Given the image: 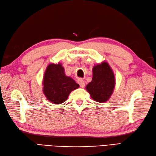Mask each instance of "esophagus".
Here are the masks:
<instances>
[{
    "label": "esophagus",
    "instance_id": "obj_1",
    "mask_svg": "<svg viewBox=\"0 0 156 156\" xmlns=\"http://www.w3.org/2000/svg\"><path fill=\"white\" fill-rule=\"evenodd\" d=\"M78 83L80 85V87L81 88H84V86H85V83H84V81L82 80L81 78H79L78 80Z\"/></svg>",
    "mask_w": 156,
    "mask_h": 156
}]
</instances>
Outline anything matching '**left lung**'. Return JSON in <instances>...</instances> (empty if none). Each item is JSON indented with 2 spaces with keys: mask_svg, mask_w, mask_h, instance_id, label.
<instances>
[{
  "mask_svg": "<svg viewBox=\"0 0 156 156\" xmlns=\"http://www.w3.org/2000/svg\"><path fill=\"white\" fill-rule=\"evenodd\" d=\"M92 80L86 87L95 101L105 102L111 96L115 88V76L107 62L95 66L92 69Z\"/></svg>",
  "mask_w": 156,
  "mask_h": 156,
  "instance_id": "obj_1",
  "label": "left lung"
}]
</instances>
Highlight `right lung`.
Masks as SVG:
<instances>
[{
	"label": "right lung",
	"mask_w": 156,
	"mask_h": 156,
	"mask_svg": "<svg viewBox=\"0 0 156 156\" xmlns=\"http://www.w3.org/2000/svg\"><path fill=\"white\" fill-rule=\"evenodd\" d=\"M43 85V90L48 100L56 105L66 101L69 93L79 87L72 78L65 75L64 68L60 64H51L48 66Z\"/></svg>",
	"instance_id": "obj_1"
}]
</instances>
